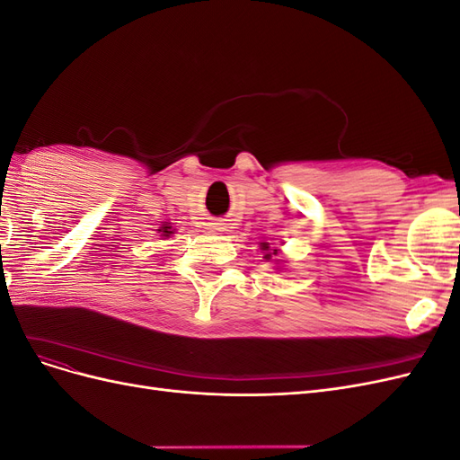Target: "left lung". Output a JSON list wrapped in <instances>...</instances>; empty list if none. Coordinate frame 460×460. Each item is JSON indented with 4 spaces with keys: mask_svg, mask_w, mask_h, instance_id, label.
<instances>
[{
    "mask_svg": "<svg viewBox=\"0 0 460 460\" xmlns=\"http://www.w3.org/2000/svg\"><path fill=\"white\" fill-rule=\"evenodd\" d=\"M274 252H276V249H274ZM267 257H270V255H267Z\"/></svg>",
    "mask_w": 460,
    "mask_h": 460,
    "instance_id": "left-lung-1",
    "label": "left lung"
}]
</instances>
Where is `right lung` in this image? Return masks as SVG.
<instances>
[{
	"label": "right lung",
	"mask_w": 460,
	"mask_h": 460,
	"mask_svg": "<svg viewBox=\"0 0 460 460\" xmlns=\"http://www.w3.org/2000/svg\"><path fill=\"white\" fill-rule=\"evenodd\" d=\"M163 232H164V234H171V232H169V226H164V228H163Z\"/></svg>",
	"instance_id": "1"
}]
</instances>
